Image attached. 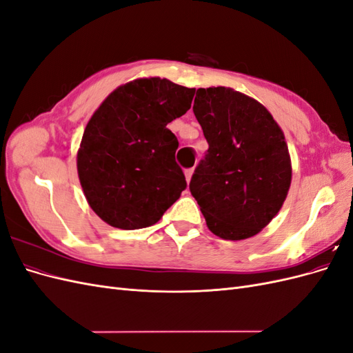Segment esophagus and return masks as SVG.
Listing matches in <instances>:
<instances>
[{
  "mask_svg": "<svg viewBox=\"0 0 353 353\" xmlns=\"http://www.w3.org/2000/svg\"><path fill=\"white\" fill-rule=\"evenodd\" d=\"M193 174H194V169H193V168H191V169H185V179H187V183H190L191 176H193Z\"/></svg>",
  "mask_w": 353,
  "mask_h": 353,
  "instance_id": "34e87169",
  "label": "esophagus"
}]
</instances>
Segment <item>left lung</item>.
Here are the masks:
<instances>
[{"label":"left lung","instance_id":"left-lung-1","mask_svg":"<svg viewBox=\"0 0 353 353\" xmlns=\"http://www.w3.org/2000/svg\"><path fill=\"white\" fill-rule=\"evenodd\" d=\"M193 112L209 148L191 194L215 236L250 239L280 212L292 184L284 132L265 105L227 87L199 88Z\"/></svg>","mask_w":353,"mask_h":353}]
</instances>
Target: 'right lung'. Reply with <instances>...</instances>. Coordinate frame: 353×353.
Segmentation results:
<instances>
[{"instance_id": "right-lung-1", "label": "right lung", "mask_w": 353, "mask_h": 353, "mask_svg": "<svg viewBox=\"0 0 353 353\" xmlns=\"http://www.w3.org/2000/svg\"><path fill=\"white\" fill-rule=\"evenodd\" d=\"M194 91L169 79L140 78L117 87L94 112L77 166L85 199L105 223L150 227L185 190L175 162L178 140L166 125L191 108Z\"/></svg>"}]
</instances>
